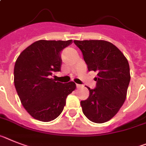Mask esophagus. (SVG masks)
Segmentation results:
<instances>
[{
	"label": "esophagus",
	"instance_id": "obj_1",
	"mask_svg": "<svg viewBox=\"0 0 146 146\" xmlns=\"http://www.w3.org/2000/svg\"><path fill=\"white\" fill-rule=\"evenodd\" d=\"M76 88H82V85H81V84H76Z\"/></svg>",
	"mask_w": 146,
	"mask_h": 146
}]
</instances>
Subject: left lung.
Listing matches in <instances>:
<instances>
[{
  "instance_id": "1",
  "label": "left lung",
  "mask_w": 146,
  "mask_h": 146,
  "mask_svg": "<svg viewBox=\"0 0 146 146\" xmlns=\"http://www.w3.org/2000/svg\"><path fill=\"white\" fill-rule=\"evenodd\" d=\"M81 50L88 71L97 73L95 89L81 101L85 117L93 122H108L117 114L125 101L131 79L129 64L120 50L103 40L74 41Z\"/></svg>"
}]
</instances>
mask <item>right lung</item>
I'll return each mask as SVG.
<instances>
[{
    "mask_svg": "<svg viewBox=\"0 0 146 146\" xmlns=\"http://www.w3.org/2000/svg\"><path fill=\"white\" fill-rule=\"evenodd\" d=\"M73 43L39 40L19 55L14 68L15 87L26 111L35 119L50 122L59 116L67 96L76 88L73 82L61 83L51 79L62 66L61 52Z\"/></svg>",
    "mask_w": 146,
    "mask_h": 146,
    "instance_id": "obj_1",
    "label": "right lung"
}]
</instances>
